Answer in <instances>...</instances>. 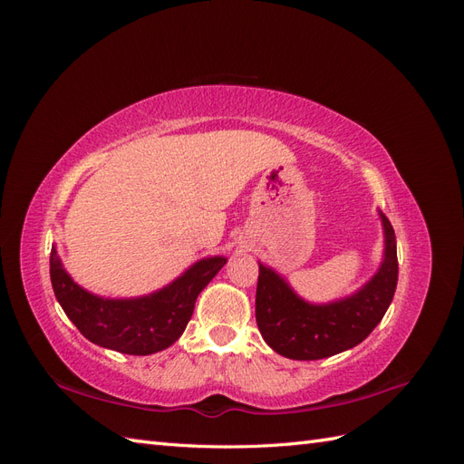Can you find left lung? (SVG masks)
Here are the masks:
<instances>
[{"label":"left lung","mask_w":464,"mask_h":464,"mask_svg":"<svg viewBox=\"0 0 464 464\" xmlns=\"http://www.w3.org/2000/svg\"><path fill=\"white\" fill-rule=\"evenodd\" d=\"M383 227V259L375 275L354 294L327 304L298 296L271 266L259 263L256 319L265 343L290 360H321L354 348L377 327L395 296L399 263L397 240L387 217Z\"/></svg>","instance_id":"1"}]
</instances>
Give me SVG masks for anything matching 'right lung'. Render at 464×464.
<instances>
[{
	"label": "right lung",
	"mask_w": 464,
	"mask_h": 464,
	"mask_svg": "<svg viewBox=\"0 0 464 464\" xmlns=\"http://www.w3.org/2000/svg\"><path fill=\"white\" fill-rule=\"evenodd\" d=\"M227 261L222 256L203 257L170 285L145 296L104 298L79 286L52 246L50 278L55 300L85 339L121 354L147 356L179 339L193 315L195 300Z\"/></svg>",
	"instance_id": "1"
}]
</instances>
